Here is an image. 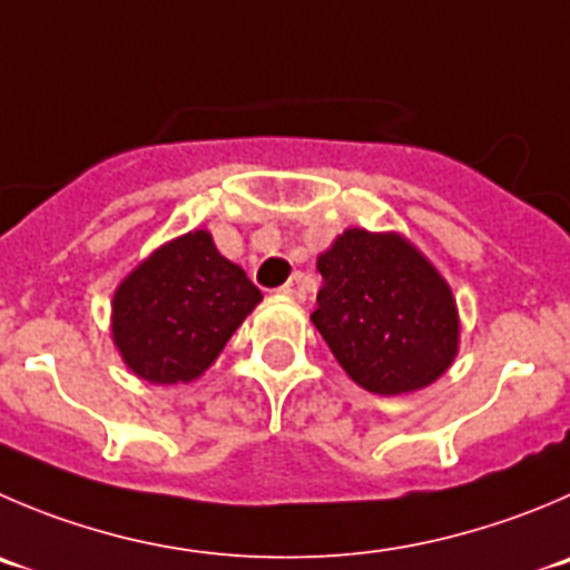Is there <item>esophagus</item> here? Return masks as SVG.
Returning <instances> with one entry per match:
<instances>
[{"label":"esophagus","mask_w":570,"mask_h":570,"mask_svg":"<svg viewBox=\"0 0 570 570\" xmlns=\"http://www.w3.org/2000/svg\"><path fill=\"white\" fill-rule=\"evenodd\" d=\"M279 291L285 296H291V299H305V282H302V274L291 276V279L285 282Z\"/></svg>","instance_id":"1"}]
</instances>
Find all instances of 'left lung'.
Here are the masks:
<instances>
[{"mask_svg":"<svg viewBox=\"0 0 570 570\" xmlns=\"http://www.w3.org/2000/svg\"><path fill=\"white\" fill-rule=\"evenodd\" d=\"M311 322L341 370L372 394L431 386L459 352L451 285L397 232L346 229L318 254Z\"/></svg>","mask_w":570,"mask_h":570,"instance_id":"left-lung-1","label":"left lung"}]
</instances>
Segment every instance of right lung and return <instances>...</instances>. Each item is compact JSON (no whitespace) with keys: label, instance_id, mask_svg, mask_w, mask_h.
<instances>
[{"label":"right lung","instance_id":"right-lung-1","mask_svg":"<svg viewBox=\"0 0 570 570\" xmlns=\"http://www.w3.org/2000/svg\"><path fill=\"white\" fill-rule=\"evenodd\" d=\"M263 294L195 229L156 248L119 282L111 335L128 370L170 386L200 377Z\"/></svg>","mask_w":570,"mask_h":570}]
</instances>
